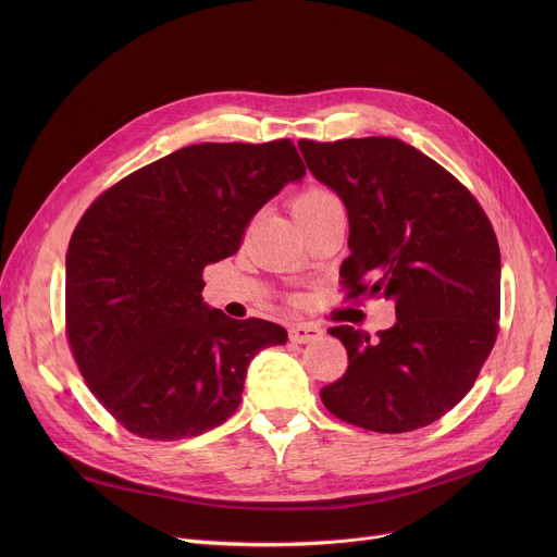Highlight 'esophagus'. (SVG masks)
Instances as JSON below:
<instances>
[{
	"instance_id": "obj_1",
	"label": "esophagus",
	"mask_w": 557,
	"mask_h": 557,
	"mask_svg": "<svg viewBox=\"0 0 557 557\" xmlns=\"http://www.w3.org/2000/svg\"><path fill=\"white\" fill-rule=\"evenodd\" d=\"M323 330H320L318 325H313V323H294V325H288V338L294 341V343H311V341H318V338H323Z\"/></svg>"
}]
</instances>
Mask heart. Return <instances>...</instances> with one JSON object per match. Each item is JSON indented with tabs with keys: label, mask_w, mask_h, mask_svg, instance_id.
I'll return each instance as SVG.
<instances>
[{
	"label": "heart",
	"mask_w": 557,
	"mask_h": 557,
	"mask_svg": "<svg viewBox=\"0 0 557 557\" xmlns=\"http://www.w3.org/2000/svg\"><path fill=\"white\" fill-rule=\"evenodd\" d=\"M338 198L330 191V189H323V187H309L305 191H300L294 202H290V212H294L296 221H305V219H311L320 212H325L330 208H338Z\"/></svg>",
	"instance_id": "obj_1"
}]
</instances>
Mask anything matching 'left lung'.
<instances>
[{
	"label": "left lung",
	"instance_id": "obj_1",
	"mask_svg": "<svg viewBox=\"0 0 557 557\" xmlns=\"http://www.w3.org/2000/svg\"><path fill=\"white\" fill-rule=\"evenodd\" d=\"M313 178L343 200L349 296L395 302V325L370 338L332 327L347 372L320 391L330 411L379 433L426 426L470 393L496 341L502 255L476 198L395 137L300 139Z\"/></svg>",
	"mask_w": 557,
	"mask_h": 557
}]
</instances>
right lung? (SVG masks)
Returning <instances> with one entry per match:
<instances>
[{
  "label": "right lung",
  "mask_w": 557,
  "mask_h": 557,
  "mask_svg": "<svg viewBox=\"0 0 557 557\" xmlns=\"http://www.w3.org/2000/svg\"><path fill=\"white\" fill-rule=\"evenodd\" d=\"M288 139L194 144L101 194L65 257V318L92 395L128 431L181 441L242 404L269 320H234L202 302V269L239 250L248 221L305 178Z\"/></svg>",
  "instance_id": "right-lung-1"
}]
</instances>
